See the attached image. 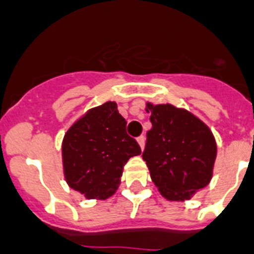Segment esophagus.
<instances>
[{"instance_id": "34e87169", "label": "esophagus", "mask_w": 254, "mask_h": 254, "mask_svg": "<svg viewBox=\"0 0 254 254\" xmlns=\"http://www.w3.org/2000/svg\"><path fill=\"white\" fill-rule=\"evenodd\" d=\"M137 142H139V145H140V148H141V149H144V145H145V137H144V136H139V137H137Z\"/></svg>"}]
</instances>
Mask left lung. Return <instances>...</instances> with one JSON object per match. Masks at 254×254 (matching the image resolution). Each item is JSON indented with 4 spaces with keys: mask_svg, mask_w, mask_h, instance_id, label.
Listing matches in <instances>:
<instances>
[{
    "mask_svg": "<svg viewBox=\"0 0 254 254\" xmlns=\"http://www.w3.org/2000/svg\"><path fill=\"white\" fill-rule=\"evenodd\" d=\"M152 128L146 132L142 160L153 183L169 201L190 200L206 187L217 157L210 128L196 115L171 104L146 102Z\"/></svg>",
    "mask_w": 254,
    "mask_h": 254,
    "instance_id": "1",
    "label": "left lung"
}]
</instances>
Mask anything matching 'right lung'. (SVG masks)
<instances>
[{"mask_svg":"<svg viewBox=\"0 0 254 254\" xmlns=\"http://www.w3.org/2000/svg\"><path fill=\"white\" fill-rule=\"evenodd\" d=\"M114 101L89 109L64 133L62 162L67 184L87 198L106 200L121 184L123 166L141 153L126 132Z\"/></svg>","mask_w":254,"mask_h":254,"instance_id":"right-lung-1","label":"right lung"}]
</instances>
